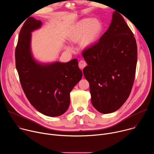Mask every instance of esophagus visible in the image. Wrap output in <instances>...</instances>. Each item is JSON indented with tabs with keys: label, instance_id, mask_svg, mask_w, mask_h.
Here are the masks:
<instances>
[{
	"label": "esophagus",
	"instance_id": "34e87169",
	"mask_svg": "<svg viewBox=\"0 0 154 154\" xmlns=\"http://www.w3.org/2000/svg\"><path fill=\"white\" fill-rule=\"evenodd\" d=\"M86 66V63L83 60H81L79 63V67L81 69H83Z\"/></svg>",
	"mask_w": 154,
	"mask_h": 154
}]
</instances>
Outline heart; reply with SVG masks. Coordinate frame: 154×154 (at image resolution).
Segmentation results:
<instances>
[{
    "instance_id": "b5f03b06",
    "label": "heart",
    "mask_w": 154,
    "mask_h": 154,
    "mask_svg": "<svg viewBox=\"0 0 154 154\" xmlns=\"http://www.w3.org/2000/svg\"><path fill=\"white\" fill-rule=\"evenodd\" d=\"M102 30V24L99 19H83L72 27L69 32V39L72 42L80 41L83 48H90L97 41ZM66 48L68 51L72 50L69 46H66Z\"/></svg>"
}]
</instances>
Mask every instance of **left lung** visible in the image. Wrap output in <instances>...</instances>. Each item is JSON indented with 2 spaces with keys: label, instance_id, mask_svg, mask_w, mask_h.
I'll return each instance as SVG.
<instances>
[{
  "label": "left lung",
  "instance_id": "8db88e82",
  "mask_svg": "<svg viewBox=\"0 0 154 154\" xmlns=\"http://www.w3.org/2000/svg\"><path fill=\"white\" fill-rule=\"evenodd\" d=\"M82 55L93 106L103 114L118 110L130 94L137 63L135 38L118 12H113L106 32Z\"/></svg>",
  "mask_w": 154,
  "mask_h": 154
}]
</instances>
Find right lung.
<instances>
[{
  "mask_svg": "<svg viewBox=\"0 0 154 154\" xmlns=\"http://www.w3.org/2000/svg\"><path fill=\"white\" fill-rule=\"evenodd\" d=\"M42 22L29 17L21 28L15 51L16 67L24 92L32 106L50 117L64 113L70 104V93L81 80L77 59L69 62L41 63L31 48L32 32L40 29Z\"/></svg>",
  "mask_w": 154,
  "mask_h": 154,
  "instance_id": "right-lung-1",
  "label": "right lung"
}]
</instances>
